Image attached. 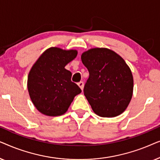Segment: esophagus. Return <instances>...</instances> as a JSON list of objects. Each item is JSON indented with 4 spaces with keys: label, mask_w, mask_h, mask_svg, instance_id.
<instances>
[{
    "label": "esophagus",
    "mask_w": 160,
    "mask_h": 160,
    "mask_svg": "<svg viewBox=\"0 0 160 160\" xmlns=\"http://www.w3.org/2000/svg\"><path fill=\"white\" fill-rule=\"evenodd\" d=\"M78 87H79L80 88H81V89H82V90H83V89H84V82H78Z\"/></svg>",
    "instance_id": "obj_1"
}]
</instances>
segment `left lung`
<instances>
[{"label": "left lung", "mask_w": 160, "mask_h": 160, "mask_svg": "<svg viewBox=\"0 0 160 160\" xmlns=\"http://www.w3.org/2000/svg\"><path fill=\"white\" fill-rule=\"evenodd\" d=\"M89 76L84 94L96 114L115 117L124 112L133 92V77L124 59L107 48H93L82 53Z\"/></svg>", "instance_id": "obj_1"}]
</instances>
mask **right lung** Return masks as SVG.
Listing matches in <instances>:
<instances>
[{
  "label": "right lung",
  "instance_id": "right-lung-1",
  "mask_svg": "<svg viewBox=\"0 0 160 160\" xmlns=\"http://www.w3.org/2000/svg\"><path fill=\"white\" fill-rule=\"evenodd\" d=\"M77 56L76 50L51 47L46 50L30 69L28 89L32 103L43 114H64L76 95L82 90L72 82L65 65Z\"/></svg>",
  "mask_w": 160,
  "mask_h": 160
}]
</instances>
